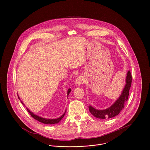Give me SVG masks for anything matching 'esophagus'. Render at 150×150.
I'll return each mask as SVG.
<instances>
[{
	"mask_svg": "<svg viewBox=\"0 0 150 150\" xmlns=\"http://www.w3.org/2000/svg\"><path fill=\"white\" fill-rule=\"evenodd\" d=\"M84 81V77L83 76H79L76 80V86H80L81 85V84H82L83 81Z\"/></svg>",
	"mask_w": 150,
	"mask_h": 150,
	"instance_id": "esophagus-1",
	"label": "esophagus"
}]
</instances>
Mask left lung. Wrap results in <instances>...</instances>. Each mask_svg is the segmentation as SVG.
<instances>
[{
	"instance_id": "8db88e82",
	"label": "left lung",
	"mask_w": 150,
	"mask_h": 150,
	"mask_svg": "<svg viewBox=\"0 0 150 150\" xmlns=\"http://www.w3.org/2000/svg\"><path fill=\"white\" fill-rule=\"evenodd\" d=\"M126 84L122 91V93L118 99L110 106L105 110H98L94 107L89 106L90 112L95 117L100 119L110 118L115 117L124 108L125 103L128 99L129 91L132 83V75L129 70L127 74Z\"/></svg>"
}]
</instances>
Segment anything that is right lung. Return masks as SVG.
I'll return each instance as SVG.
<instances>
[{"label": "right lung", "instance_id": "1", "mask_svg": "<svg viewBox=\"0 0 150 150\" xmlns=\"http://www.w3.org/2000/svg\"><path fill=\"white\" fill-rule=\"evenodd\" d=\"M70 92H71V89H70V88H69V89H68V91H67V97H68L69 94L70 93ZM18 99H20V97L18 96ZM21 102L23 104V105H25L23 103V102H22L21 100ZM26 109H27L28 111L29 112V113L30 114V115H31L33 118H35V120H36L38 121H39L40 122H42V123L45 124H58V122H59L61 121V120H62V119L63 118V117H64V114H65V113H66V109L65 112L64 113V114H63L62 116H61L59 118H57V119H47V118H43V117H39V116H38V115H36V114H35L33 113L31 111H30V110H29L28 108H26Z\"/></svg>", "mask_w": 150, "mask_h": 150}]
</instances>
